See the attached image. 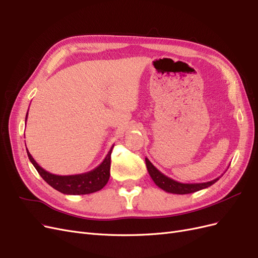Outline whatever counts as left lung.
<instances>
[{
  "instance_id": "obj_1",
  "label": "left lung",
  "mask_w": 258,
  "mask_h": 258,
  "mask_svg": "<svg viewBox=\"0 0 258 258\" xmlns=\"http://www.w3.org/2000/svg\"><path fill=\"white\" fill-rule=\"evenodd\" d=\"M145 162H146V168H147L148 173H150L154 183L157 185L159 188L163 189L167 192H170V194L185 195V194H191L195 191L205 189V188H207V187L213 185L221 177L220 176V177L213 179V181L206 182V183L184 184V183H179L177 181H174V179L168 177L165 174H162L160 171L156 168L147 158H145Z\"/></svg>"
}]
</instances>
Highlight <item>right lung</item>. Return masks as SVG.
<instances>
[{"instance_id":"add662e5","label":"right lung","mask_w":258,"mask_h":258,"mask_svg":"<svg viewBox=\"0 0 258 258\" xmlns=\"http://www.w3.org/2000/svg\"><path fill=\"white\" fill-rule=\"evenodd\" d=\"M28 113L26 116V121ZM113 147L114 145L111 147L110 152L107 153L104 160L96 169L89 171V172L74 175H56L49 173L48 171H46L42 167L38 166V163L34 160L28 150L27 154L38 174L52 188L66 195H87L102 189L108 182L111 169V154Z\"/></svg>"}]
</instances>
